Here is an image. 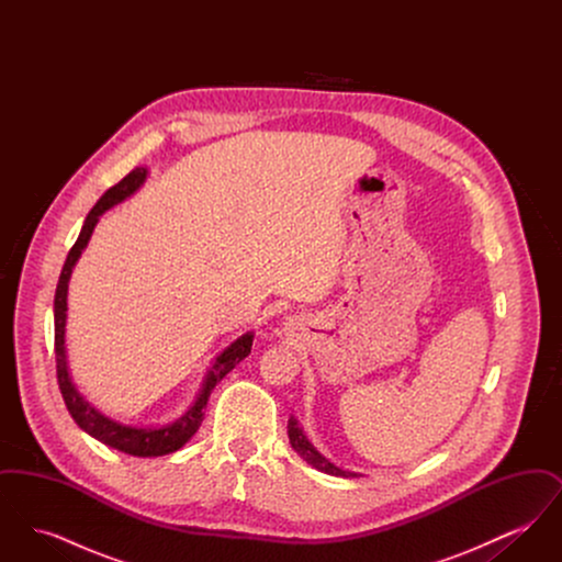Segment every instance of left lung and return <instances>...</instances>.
I'll return each instance as SVG.
<instances>
[{"instance_id": "1", "label": "left lung", "mask_w": 562, "mask_h": 562, "mask_svg": "<svg viewBox=\"0 0 562 562\" xmlns=\"http://www.w3.org/2000/svg\"><path fill=\"white\" fill-rule=\"evenodd\" d=\"M289 438H291V445H293L294 451L301 454L310 465H314L316 470H321L324 474H333V476H356V474H351V472L339 470V468L333 465L326 457H322V454L312 447V442L305 438L303 429L296 426L294 419L289 422Z\"/></svg>"}]
</instances>
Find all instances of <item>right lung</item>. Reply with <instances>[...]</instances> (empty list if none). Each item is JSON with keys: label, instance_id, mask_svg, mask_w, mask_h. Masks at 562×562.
Listing matches in <instances>:
<instances>
[{"label": "right lung", "instance_id": "add662e5", "mask_svg": "<svg viewBox=\"0 0 562 562\" xmlns=\"http://www.w3.org/2000/svg\"><path fill=\"white\" fill-rule=\"evenodd\" d=\"M145 177H147L145 168H134L133 172L126 175L117 186L108 189L103 193V198L94 204V209L86 216L80 238L71 246V250L67 255V261H65L63 271H60L58 284H56V294H54V353H56V379H58L63 401L67 404V411L71 413L74 422L83 431H88L92 438L101 440L103 445H108L111 449H117L122 453L134 454V457H160V454L175 453L177 449H181L189 438L198 431L202 419H204V408L209 404L214 385L250 353L252 335L250 333L241 335L238 341H234L229 348L216 358L213 371L206 376L195 404L189 408L179 422H175L170 426H164V428H131V426L115 424V422L108 419L105 415H101L99 411H94V406H90L78 394V390L74 387L71 379H69L67 356H65V318H67L69 278H71L76 261L80 259L81 250L86 248V244L92 236V229H94L99 216L109 211L111 206H115L117 202L126 200L131 193L140 188Z\"/></svg>", "mask_w": 562, "mask_h": 562}]
</instances>
